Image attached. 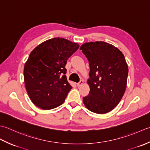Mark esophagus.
<instances>
[{"instance_id":"obj_1","label":"esophagus","mask_w":150,"mask_h":150,"mask_svg":"<svg viewBox=\"0 0 150 150\" xmlns=\"http://www.w3.org/2000/svg\"><path fill=\"white\" fill-rule=\"evenodd\" d=\"M83 84V80H81L79 82V83H78L76 85H77L78 87H80L81 85H82Z\"/></svg>"}]
</instances>
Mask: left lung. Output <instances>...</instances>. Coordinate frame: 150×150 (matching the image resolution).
Wrapping results in <instances>:
<instances>
[{
	"instance_id": "8db88e82",
	"label": "left lung",
	"mask_w": 150,
	"mask_h": 150,
	"mask_svg": "<svg viewBox=\"0 0 150 150\" xmlns=\"http://www.w3.org/2000/svg\"><path fill=\"white\" fill-rule=\"evenodd\" d=\"M90 67L87 83L89 94L83 98L85 106L93 112L112 111L124 96L127 85L128 66L118 48L103 41L85 42L80 47Z\"/></svg>"
}]
</instances>
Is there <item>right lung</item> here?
<instances>
[{
	"instance_id": "1",
	"label": "right lung",
	"mask_w": 150,
	"mask_h": 150,
	"mask_svg": "<svg viewBox=\"0 0 150 150\" xmlns=\"http://www.w3.org/2000/svg\"><path fill=\"white\" fill-rule=\"evenodd\" d=\"M79 47L76 42L56 38L41 42L31 52L24 64V79L33 104L49 110L65 102L72 88L65 75V65Z\"/></svg>"
}]
</instances>
